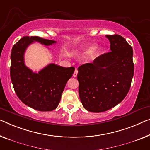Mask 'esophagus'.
I'll return each instance as SVG.
<instances>
[{"instance_id":"esophagus-1","label":"esophagus","mask_w":150,"mask_h":150,"mask_svg":"<svg viewBox=\"0 0 150 150\" xmlns=\"http://www.w3.org/2000/svg\"><path fill=\"white\" fill-rule=\"evenodd\" d=\"M77 73H78V71H77V69H75V72L73 73V76L74 77H77Z\"/></svg>"}]
</instances>
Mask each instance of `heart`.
<instances>
[{
    "label": "heart",
    "mask_w": 150,
    "mask_h": 150,
    "mask_svg": "<svg viewBox=\"0 0 150 150\" xmlns=\"http://www.w3.org/2000/svg\"><path fill=\"white\" fill-rule=\"evenodd\" d=\"M95 48H96V46H90V47H89V48H88V49H87L86 52H88V53L91 52L93 50H94Z\"/></svg>",
    "instance_id": "obj_1"
}]
</instances>
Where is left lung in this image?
<instances>
[{
    "label": "left lung",
    "instance_id": "obj_1",
    "mask_svg": "<svg viewBox=\"0 0 150 150\" xmlns=\"http://www.w3.org/2000/svg\"><path fill=\"white\" fill-rule=\"evenodd\" d=\"M106 37L110 52L78 68L80 100L84 108L92 112L106 111L122 101L133 77L132 47L120 35Z\"/></svg>",
    "mask_w": 150,
    "mask_h": 150
}]
</instances>
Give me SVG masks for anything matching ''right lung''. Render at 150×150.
<instances>
[{
    "label": "right lung",
    "mask_w": 150,
    "mask_h": 150,
    "mask_svg": "<svg viewBox=\"0 0 150 150\" xmlns=\"http://www.w3.org/2000/svg\"><path fill=\"white\" fill-rule=\"evenodd\" d=\"M34 41L45 46L55 41L38 36H24L11 50V79L18 98L27 106L39 111H52L57 108L65 85L75 71L73 67L65 68L50 64L39 73H33L24 63L27 47Z\"/></svg>",
    "instance_id": "1"
}]
</instances>
